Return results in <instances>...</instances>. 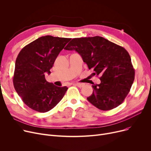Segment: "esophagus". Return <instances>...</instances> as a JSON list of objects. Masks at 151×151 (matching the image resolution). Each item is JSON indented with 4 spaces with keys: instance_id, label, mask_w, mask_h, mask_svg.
I'll list each match as a JSON object with an SVG mask.
<instances>
[{
    "instance_id": "esophagus-1",
    "label": "esophagus",
    "mask_w": 151,
    "mask_h": 151,
    "mask_svg": "<svg viewBox=\"0 0 151 151\" xmlns=\"http://www.w3.org/2000/svg\"><path fill=\"white\" fill-rule=\"evenodd\" d=\"M73 85H75L76 86H78V88H83V87L84 86V84H81V83H74Z\"/></svg>"
}]
</instances>
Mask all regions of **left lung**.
I'll return each mask as SVG.
<instances>
[{
	"label": "left lung",
	"instance_id": "left-lung-1",
	"mask_svg": "<svg viewBox=\"0 0 151 151\" xmlns=\"http://www.w3.org/2000/svg\"><path fill=\"white\" fill-rule=\"evenodd\" d=\"M65 50H75L93 70L92 76H101V83L92 86L93 92L87 98L91 104L107 111L122 104L134 79L131 58L124 47L96 36L73 38Z\"/></svg>",
	"mask_w": 151,
	"mask_h": 151
}]
</instances>
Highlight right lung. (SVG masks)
Masks as SVG:
<instances>
[{
    "instance_id": "1",
    "label": "right lung",
    "mask_w": 151,
    "mask_h": 151,
    "mask_svg": "<svg viewBox=\"0 0 151 151\" xmlns=\"http://www.w3.org/2000/svg\"><path fill=\"white\" fill-rule=\"evenodd\" d=\"M71 38L46 35L25 46L18 55L13 78L14 88L30 108L40 113L52 109L68 88L46 81L55 59Z\"/></svg>"
}]
</instances>
